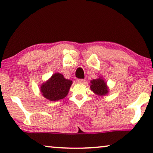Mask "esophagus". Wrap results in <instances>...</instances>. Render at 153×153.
<instances>
[{
  "label": "esophagus",
  "mask_w": 153,
  "mask_h": 153,
  "mask_svg": "<svg viewBox=\"0 0 153 153\" xmlns=\"http://www.w3.org/2000/svg\"><path fill=\"white\" fill-rule=\"evenodd\" d=\"M85 81H86V80L84 79H77V82L79 83V84H84V83L85 82Z\"/></svg>",
  "instance_id": "obj_1"
}]
</instances>
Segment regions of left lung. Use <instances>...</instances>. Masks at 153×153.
<instances>
[{
	"mask_svg": "<svg viewBox=\"0 0 153 153\" xmlns=\"http://www.w3.org/2000/svg\"><path fill=\"white\" fill-rule=\"evenodd\" d=\"M91 86L90 88L95 94L98 95L103 96L107 94L108 93V88L105 82L100 78L93 79L91 81Z\"/></svg>",
	"mask_w": 153,
	"mask_h": 153,
	"instance_id": "8db88e82",
	"label": "left lung"
}]
</instances>
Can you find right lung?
<instances>
[{
  "label": "right lung",
  "instance_id": "add662e5",
  "mask_svg": "<svg viewBox=\"0 0 153 153\" xmlns=\"http://www.w3.org/2000/svg\"><path fill=\"white\" fill-rule=\"evenodd\" d=\"M72 81L64 78L63 75L56 73L41 86L42 95L51 101L62 99L68 94Z\"/></svg>",
  "mask_w": 153,
  "mask_h": 153
}]
</instances>
